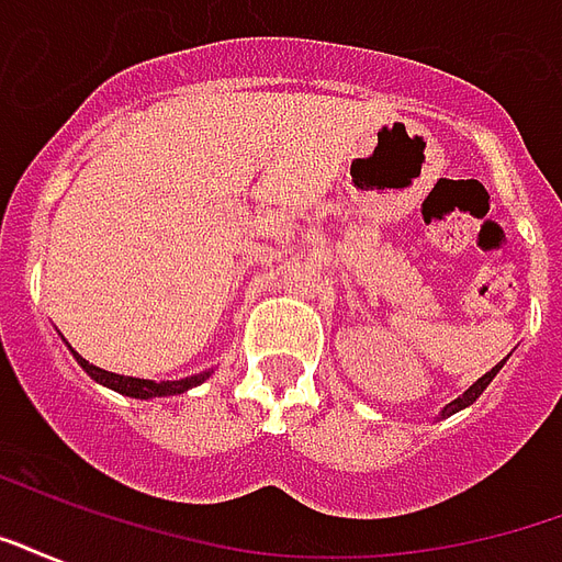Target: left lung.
Listing matches in <instances>:
<instances>
[{
  "label": "left lung",
  "mask_w": 562,
  "mask_h": 562,
  "mask_svg": "<svg viewBox=\"0 0 562 562\" xmlns=\"http://www.w3.org/2000/svg\"><path fill=\"white\" fill-rule=\"evenodd\" d=\"M504 362H507V359H501L498 366L492 368V371H486V374H483L481 380H477V383L469 385V389H465V392H462V395L457 397V401H451V404L445 406V409H442V418H448V415L460 413V409H465V406L474 404V401H477V397L483 395V389H486V385H490L492 380H495V374H498L501 368H504Z\"/></svg>",
  "instance_id": "left-lung-1"
}]
</instances>
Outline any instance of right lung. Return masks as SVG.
Wrapping results in <instances>:
<instances>
[{
    "instance_id": "1",
    "label": "right lung",
    "mask_w": 562,
    "mask_h": 562,
    "mask_svg": "<svg viewBox=\"0 0 562 562\" xmlns=\"http://www.w3.org/2000/svg\"><path fill=\"white\" fill-rule=\"evenodd\" d=\"M72 357H76V362H79V366L85 368L97 383L109 385V389H114V392H120V395L138 397V401H147V397L182 395V392L194 389V385H200L203 380H209V374H212V371H203V374L182 376V380H161V383H156V380H140V376H123V374H111V371H102V368L91 366L85 357H79L76 350H72Z\"/></svg>"
}]
</instances>
